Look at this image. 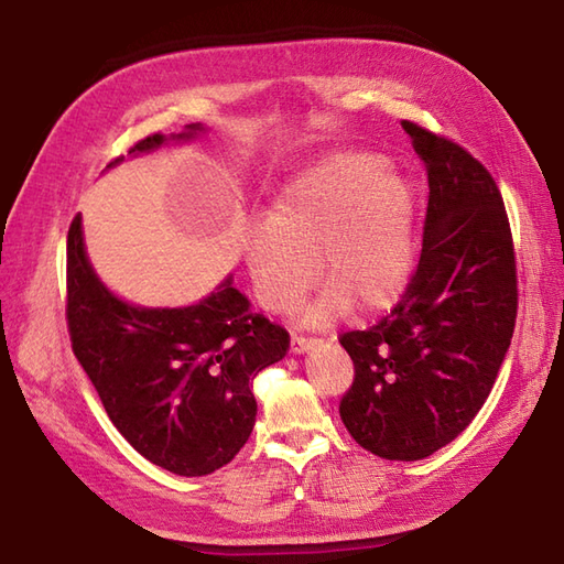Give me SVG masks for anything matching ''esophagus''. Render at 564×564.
<instances>
[{
	"label": "esophagus",
	"mask_w": 564,
	"mask_h": 564,
	"mask_svg": "<svg viewBox=\"0 0 564 564\" xmlns=\"http://www.w3.org/2000/svg\"><path fill=\"white\" fill-rule=\"evenodd\" d=\"M317 341H319V339L305 337V334H293V337H291V349H293V354H305V351L313 349V346H315Z\"/></svg>",
	"instance_id": "1"
}]
</instances>
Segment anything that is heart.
<instances>
[{
    "label": "heart",
    "instance_id": "1",
    "mask_svg": "<svg viewBox=\"0 0 564 564\" xmlns=\"http://www.w3.org/2000/svg\"><path fill=\"white\" fill-rule=\"evenodd\" d=\"M373 152H334L285 186L249 235L247 263L263 307L283 313L315 279L301 317L322 325L351 303L373 313L402 295L414 257V194Z\"/></svg>",
    "mask_w": 564,
    "mask_h": 564
}]
</instances>
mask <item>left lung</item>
Returning a JSON list of instances; mask_svg holds the SVG:
<instances>
[{
  "label": "left lung",
  "instance_id": "8db88e82",
  "mask_svg": "<svg viewBox=\"0 0 564 564\" xmlns=\"http://www.w3.org/2000/svg\"><path fill=\"white\" fill-rule=\"evenodd\" d=\"M402 128L429 176L422 257L390 315L339 337L354 361L339 414L366 451L422 460L489 398L517 325L519 281L492 174L458 142L412 121Z\"/></svg>",
  "mask_w": 564,
  "mask_h": 564
}]
</instances>
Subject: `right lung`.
I'll return each mask as SVG.
<instances>
[{
  "label": "right lung",
  "instance_id": "add662e5",
  "mask_svg": "<svg viewBox=\"0 0 564 564\" xmlns=\"http://www.w3.org/2000/svg\"><path fill=\"white\" fill-rule=\"evenodd\" d=\"M198 130L191 123L172 138ZM162 142L160 133L148 135L128 154ZM65 315L72 351L113 426L142 458L184 477L215 473L245 446L257 419L251 380L291 344L289 332L249 307L232 275L188 307L152 310L116 297L87 259L79 215L67 232Z\"/></svg>",
  "mask_w": 564,
  "mask_h": 564
}]
</instances>
